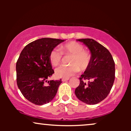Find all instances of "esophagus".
I'll return each instance as SVG.
<instances>
[{
	"instance_id": "obj_1",
	"label": "esophagus",
	"mask_w": 131,
	"mask_h": 131,
	"mask_svg": "<svg viewBox=\"0 0 131 131\" xmlns=\"http://www.w3.org/2000/svg\"><path fill=\"white\" fill-rule=\"evenodd\" d=\"M69 79H70L69 78H62V79H61V81H62L63 82H64V81H68Z\"/></svg>"
}]
</instances>
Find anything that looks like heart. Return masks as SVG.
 Masks as SVG:
<instances>
[{"instance_id":"obj_1","label":"heart","mask_w":131,"mask_h":131,"mask_svg":"<svg viewBox=\"0 0 131 131\" xmlns=\"http://www.w3.org/2000/svg\"><path fill=\"white\" fill-rule=\"evenodd\" d=\"M61 52L54 49L49 54V60L52 65L55 67L60 63L63 53L64 55H72L70 61V66L61 65L55 70L57 77L69 78L79 71L85 70L91 61V53L89 51L84 50L80 43L71 41L61 47Z\"/></svg>"}]
</instances>
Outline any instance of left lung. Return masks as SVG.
Here are the masks:
<instances>
[{
  "mask_svg": "<svg viewBox=\"0 0 131 131\" xmlns=\"http://www.w3.org/2000/svg\"><path fill=\"white\" fill-rule=\"evenodd\" d=\"M77 40L89 48L91 61L79 78L80 84L75 89V94L84 103L97 104L104 100L112 89L115 78V61L108 50L95 40L81 39Z\"/></svg>",
  "mask_w": 131,
  "mask_h": 131,
  "instance_id": "1",
  "label": "left lung"
}]
</instances>
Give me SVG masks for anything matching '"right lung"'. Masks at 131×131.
<instances>
[{
    "label": "right lung",
    "instance_id": "add662e5",
    "mask_svg": "<svg viewBox=\"0 0 131 131\" xmlns=\"http://www.w3.org/2000/svg\"><path fill=\"white\" fill-rule=\"evenodd\" d=\"M64 40L42 38L25 47L16 64V82L23 95L31 103L42 105L52 101L61 83L48 81L54 73L49 54Z\"/></svg>",
    "mask_w": 131,
    "mask_h": 131
}]
</instances>
